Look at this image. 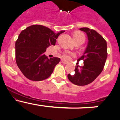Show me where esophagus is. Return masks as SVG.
Returning a JSON list of instances; mask_svg holds the SVG:
<instances>
[{"instance_id":"obj_1","label":"esophagus","mask_w":120,"mask_h":120,"mask_svg":"<svg viewBox=\"0 0 120 120\" xmlns=\"http://www.w3.org/2000/svg\"><path fill=\"white\" fill-rule=\"evenodd\" d=\"M61 62H62V63H63V64H68V62H67V61H64V60H61Z\"/></svg>"}]
</instances>
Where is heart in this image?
I'll use <instances>...</instances> for the list:
<instances>
[{
	"label": "heart",
	"mask_w": 120,
	"mask_h": 120,
	"mask_svg": "<svg viewBox=\"0 0 120 120\" xmlns=\"http://www.w3.org/2000/svg\"><path fill=\"white\" fill-rule=\"evenodd\" d=\"M73 38H74V41L78 40H85V36L82 33H80V32H76V33H75L74 34V35H73ZM73 56H74V54H73L68 52H66L63 53V55H62V57H63L64 59H65V60H69L71 59V57Z\"/></svg>",
	"instance_id": "b5f03b06"
}]
</instances>
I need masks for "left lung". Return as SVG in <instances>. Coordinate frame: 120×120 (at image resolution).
Instances as JSON below:
<instances>
[{"label": "left lung", "instance_id": "obj_1", "mask_svg": "<svg viewBox=\"0 0 120 120\" xmlns=\"http://www.w3.org/2000/svg\"><path fill=\"white\" fill-rule=\"evenodd\" d=\"M86 33L88 43L85 52L78 61L83 60V66H75V74L68 75L71 82L78 86H85L94 82L100 74L108 57L107 43L101 35L94 30L82 28Z\"/></svg>", "mask_w": 120, "mask_h": 120}]
</instances>
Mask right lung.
Returning <instances> with one entry per match:
<instances>
[{"mask_svg": "<svg viewBox=\"0 0 120 120\" xmlns=\"http://www.w3.org/2000/svg\"><path fill=\"white\" fill-rule=\"evenodd\" d=\"M64 32L55 33L47 27L34 25L20 33L15 41V61L27 79L41 81L51 75L60 59H49L44 52L50 45H55L56 39Z\"/></svg>", "mask_w": 120, "mask_h": 120, "instance_id": "right-lung-1", "label": "right lung"}]
</instances>
